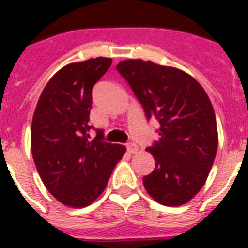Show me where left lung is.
<instances>
[{
  "label": "left lung",
  "mask_w": 248,
  "mask_h": 248,
  "mask_svg": "<svg viewBox=\"0 0 248 248\" xmlns=\"http://www.w3.org/2000/svg\"><path fill=\"white\" fill-rule=\"evenodd\" d=\"M110 65L112 59L96 58L62 68L44 89L33 114L34 165L48 192L65 206L93 203L126 152L89 124L93 87Z\"/></svg>",
  "instance_id": "1"
}]
</instances>
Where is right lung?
Listing matches in <instances>:
<instances>
[{
	"label": "right lung",
	"mask_w": 248,
	"mask_h": 248,
	"mask_svg": "<svg viewBox=\"0 0 248 248\" xmlns=\"http://www.w3.org/2000/svg\"><path fill=\"white\" fill-rule=\"evenodd\" d=\"M116 68L147 120L158 121V139L148 148L155 166L143 177L144 186L161 204L186 203L206 183L217 151L215 112L207 93L175 68L140 59L124 60Z\"/></svg>",
	"instance_id": "right-lung-1"
}]
</instances>
